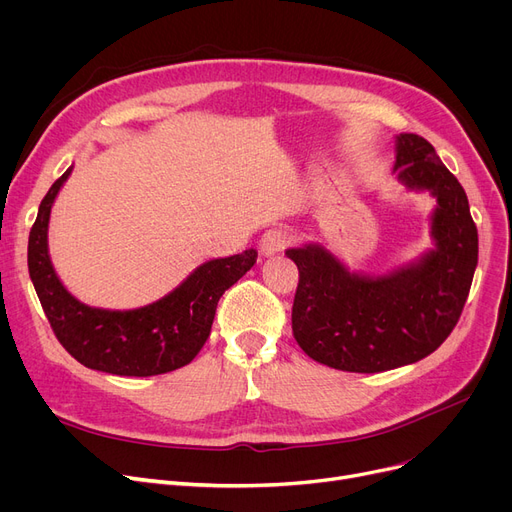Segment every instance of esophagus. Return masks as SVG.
Returning a JSON list of instances; mask_svg holds the SVG:
<instances>
[{
	"label": "esophagus",
	"instance_id": "34e87169",
	"mask_svg": "<svg viewBox=\"0 0 512 512\" xmlns=\"http://www.w3.org/2000/svg\"><path fill=\"white\" fill-rule=\"evenodd\" d=\"M288 242H290V236H288L286 230H282V228H272V230H267V232L261 236L259 249H261V253H263L265 257H272V255L282 253V251L288 247Z\"/></svg>",
	"mask_w": 512,
	"mask_h": 512
}]
</instances>
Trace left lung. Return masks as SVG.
I'll return each mask as SVG.
<instances>
[{"instance_id":"1","label":"left lung","mask_w":512,"mask_h":512,"mask_svg":"<svg viewBox=\"0 0 512 512\" xmlns=\"http://www.w3.org/2000/svg\"><path fill=\"white\" fill-rule=\"evenodd\" d=\"M394 153L398 182L436 199L432 249L386 274L351 272L319 242L286 251L299 267L292 334L313 361L334 369L378 373L425 359L469 297L477 228L461 182L419 134L400 132Z\"/></svg>"}]
</instances>
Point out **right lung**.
Returning a JSON list of instances; mask_svg holds the SVG:
<instances>
[{
  "label": "right lung",
  "mask_w": 512,
  "mask_h": 512,
  "mask_svg": "<svg viewBox=\"0 0 512 512\" xmlns=\"http://www.w3.org/2000/svg\"><path fill=\"white\" fill-rule=\"evenodd\" d=\"M72 168L51 184L29 236V274L53 334L78 363L103 373L149 378L188 365L211 332L220 297L251 270L257 251L209 259L145 307L120 311L80 303L53 270L47 242L51 207Z\"/></svg>",
  "instance_id": "1"
}]
</instances>
